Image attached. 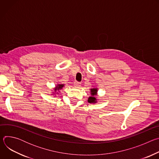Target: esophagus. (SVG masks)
Wrapping results in <instances>:
<instances>
[{
  "label": "esophagus",
  "instance_id": "esophagus-1",
  "mask_svg": "<svg viewBox=\"0 0 159 159\" xmlns=\"http://www.w3.org/2000/svg\"><path fill=\"white\" fill-rule=\"evenodd\" d=\"M74 85H75L76 87H79L81 85V83H80V82H74Z\"/></svg>",
  "mask_w": 159,
  "mask_h": 159
}]
</instances>
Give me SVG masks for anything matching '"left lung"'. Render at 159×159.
<instances>
[{
	"instance_id": "8db88e82",
	"label": "left lung",
	"mask_w": 159,
	"mask_h": 159,
	"mask_svg": "<svg viewBox=\"0 0 159 159\" xmlns=\"http://www.w3.org/2000/svg\"><path fill=\"white\" fill-rule=\"evenodd\" d=\"M97 93H98L97 88H93L90 89V94H91V96L88 98V102L89 103L97 102V99L96 98V96H97Z\"/></svg>"
}]
</instances>
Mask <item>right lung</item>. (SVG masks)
<instances>
[{"instance_id":"obj_1","label":"right lung","mask_w":159,"mask_h":159,"mask_svg":"<svg viewBox=\"0 0 159 159\" xmlns=\"http://www.w3.org/2000/svg\"><path fill=\"white\" fill-rule=\"evenodd\" d=\"M63 86H64V84H57V85H56V87L54 89V90H55L54 93H57V90L61 89L63 87Z\"/></svg>"}]
</instances>
